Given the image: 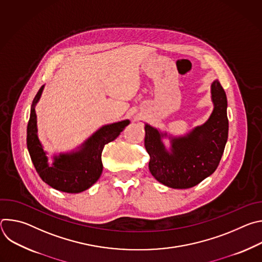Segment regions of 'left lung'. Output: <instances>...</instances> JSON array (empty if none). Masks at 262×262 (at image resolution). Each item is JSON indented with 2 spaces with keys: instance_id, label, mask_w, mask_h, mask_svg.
Here are the masks:
<instances>
[{
  "instance_id": "left-lung-1",
  "label": "left lung",
  "mask_w": 262,
  "mask_h": 262,
  "mask_svg": "<svg viewBox=\"0 0 262 262\" xmlns=\"http://www.w3.org/2000/svg\"><path fill=\"white\" fill-rule=\"evenodd\" d=\"M213 111L208 120L188 136L173 138L171 150L162 138L167 134L146 124L144 145L150 157L149 170L161 183L173 189H190L217 168L228 139L227 97L217 80L211 84Z\"/></svg>"
}]
</instances>
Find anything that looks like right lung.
<instances>
[{"instance_id": "1", "label": "right lung", "mask_w": 262, "mask_h": 262, "mask_svg": "<svg viewBox=\"0 0 262 262\" xmlns=\"http://www.w3.org/2000/svg\"><path fill=\"white\" fill-rule=\"evenodd\" d=\"M42 90L43 86L33 99L27 127V147L32 163L40 178L52 188L65 193H81L89 189L101 175V152L104 145L114 141L129 121L123 120L102 126L82 145L79 151L55 157L54 164L50 166L37 136L35 105Z\"/></svg>"}]
</instances>
